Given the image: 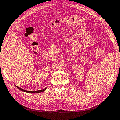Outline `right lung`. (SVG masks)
I'll return each instance as SVG.
<instances>
[{
  "mask_svg": "<svg viewBox=\"0 0 120 120\" xmlns=\"http://www.w3.org/2000/svg\"><path fill=\"white\" fill-rule=\"evenodd\" d=\"M16 86V85H15ZM16 87H17L18 88H19V90H21V91H23V92H27V93H40V92H44L45 91V90L47 89V87H46L45 88H44L43 90H39V91H26V90H25L23 89H22V88H20L18 87V86H16Z\"/></svg>",
  "mask_w": 120,
  "mask_h": 120,
  "instance_id": "add662e5",
  "label": "right lung"
}]
</instances>
